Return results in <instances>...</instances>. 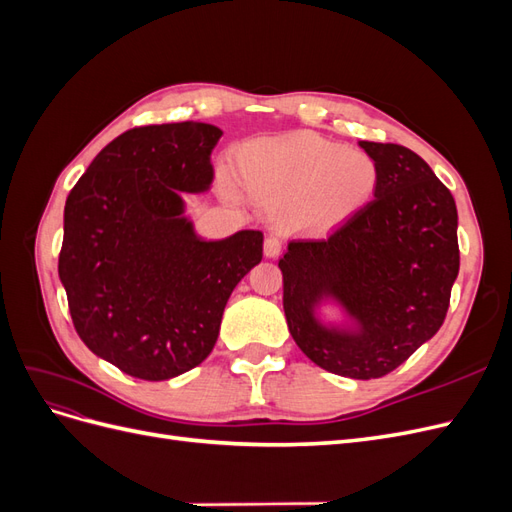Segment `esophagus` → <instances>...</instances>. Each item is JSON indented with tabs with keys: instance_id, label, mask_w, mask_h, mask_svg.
<instances>
[{
	"instance_id": "esophagus-1",
	"label": "esophagus",
	"mask_w": 512,
	"mask_h": 512,
	"mask_svg": "<svg viewBox=\"0 0 512 512\" xmlns=\"http://www.w3.org/2000/svg\"><path fill=\"white\" fill-rule=\"evenodd\" d=\"M280 252H282V241L277 237H267L265 239V256L275 258Z\"/></svg>"
}]
</instances>
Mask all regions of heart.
Segmentation results:
<instances>
[{
    "instance_id": "obj_1",
    "label": "heart",
    "mask_w": 512,
    "mask_h": 512,
    "mask_svg": "<svg viewBox=\"0 0 512 512\" xmlns=\"http://www.w3.org/2000/svg\"><path fill=\"white\" fill-rule=\"evenodd\" d=\"M239 170L250 198L277 209L282 228L307 235L346 224L378 190V166L369 153L305 132L247 145ZM226 190L239 194L230 181Z\"/></svg>"
}]
</instances>
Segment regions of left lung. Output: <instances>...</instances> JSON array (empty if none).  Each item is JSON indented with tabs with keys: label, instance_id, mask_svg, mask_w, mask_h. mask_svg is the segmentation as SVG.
I'll return each instance as SVG.
<instances>
[{
	"label": "left lung",
	"instance_id": "8db88e82",
	"mask_svg": "<svg viewBox=\"0 0 512 512\" xmlns=\"http://www.w3.org/2000/svg\"><path fill=\"white\" fill-rule=\"evenodd\" d=\"M378 166L374 200L329 239L280 258L294 342L331 374L371 380L442 327L459 273L453 194L414 151L359 141Z\"/></svg>",
	"mask_w": 512,
	"mask_h": 512
}]
</instances>
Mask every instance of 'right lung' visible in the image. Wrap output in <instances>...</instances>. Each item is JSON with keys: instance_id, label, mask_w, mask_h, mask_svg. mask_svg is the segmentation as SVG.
<instances>
[{"instance_id": "1", "label": "right lung", "mask_w": 512, "mask_h": 512, "mask_svg": "<svg viewBox=\"0 0 512 512\" xmlns=\"http://www.w3.org/2000/svg\"><path fill=\"white\" fill-rule=\"evenodd\" d=\"M211 123L134 128L108 143L64 209L59 280L85 346L123 374L168 380L203 363L232 290L262 260V232L205 239L183 194L213 183Z\"/></svg>"}]
</instances>
